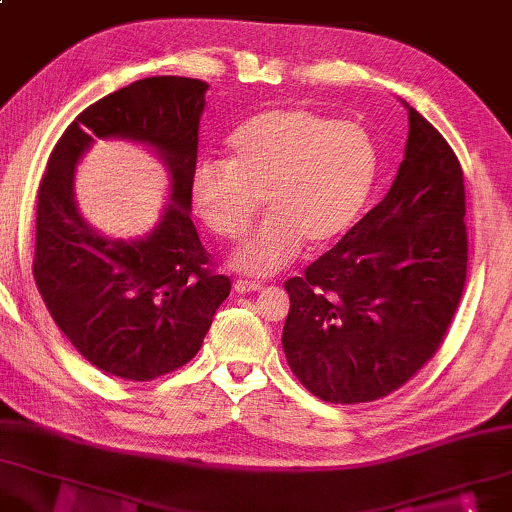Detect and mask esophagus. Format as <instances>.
<instances>
[{
	"label": "esophagus",
	"mask_w": 512,
	"mask_h": 512,
	"mask_svg": "<svg viewBox=\"0 0 512 512\" xmlns=\"http://www.w3.org/2000/svg\"><path fill=\"white\" fill-rule=\"evenodd\" d=\"M234 289L239 294H248V292H259V289H264L262 282H253V280H234Z\"/></svg>",
	"instance_id": "1"
}]
</instances>
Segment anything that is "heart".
Masks as SVG:
<instances>
[{"mask_svg":"<svg viewBox=\"0 0 512 512\" xmlns=\"http://www.w3.org/2000/svg\"><path fill=\"white\" fill-rule=\"evenodd\" d=\"M227 163H202L190 195L204 225L223 241L248 232L259 211L269 216L241 243L232 266L273 276L308 248H326L354 225L379 170L370 133L356 121H333L305 108L255 114L227 142Z\"/></svg>","mask_w":512,"mask_h":512,"instance_id":"obj_1","label":"heart"}]
</instances>
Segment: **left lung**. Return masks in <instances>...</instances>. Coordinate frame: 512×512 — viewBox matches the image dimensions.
Segmentation results:
<instances>
[{"mask_svg":"<svg viewBox=\"0 0 512 512\" xmlns=\"http://www.w3.org/2000/svg\"><path fill=\"white\" fill-rule=\"evenodd\" d=\"M407 110L404 160L384 200L285 282L287 363L331 404L372 402L407 384L444 342L467 280L460 160Z\"/></svg>","mask_w":512,"mask_h":512,"instance_id":"left-lung-1","label":"left lung"}]
</instances>
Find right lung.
Segmentation results:
<instances>
[{"label": "right lung", "mask_w": 512, "mask_h": 512, "mask_svg": "<svg viewBox=\"0 0 512 512\" xmlns=\"http://www.w3.org/2000/svg\"><path fill=\"white\" fill-rule=\"evenodd\" d=\"M207 89L158 75L103 96L59 137L38 183L36 287L71 345L112 377L151 381L179 370L200 352L230 294L188 213ZM96 136L149 143L171 167L173 204L144 240H105L74 207V163Z\"/></svg>", "instance_id": "1"}]
</instances>
